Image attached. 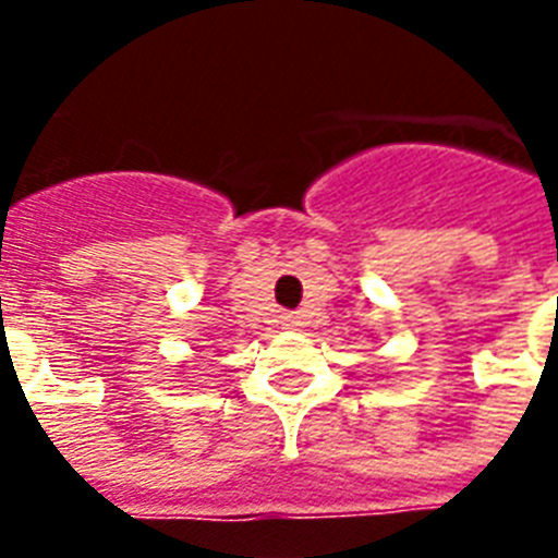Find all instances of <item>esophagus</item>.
<instances>
[{
  "label": "esophagus",
  "instance_id": "esophagus-1",
  "mask_svg": "<svg viewBox=\"0 0 558 558\" xmlns=\"http://www.w3.org/2000/svg\"><path fill=\"white\" fill-rule=\"evenodd\" d=\"M280 324H283V330H298V327H301V315L283 313L280 315Z\"/></svg>",
  "mask_w": 558,
  "mask_h": 558
}]
</instances>
